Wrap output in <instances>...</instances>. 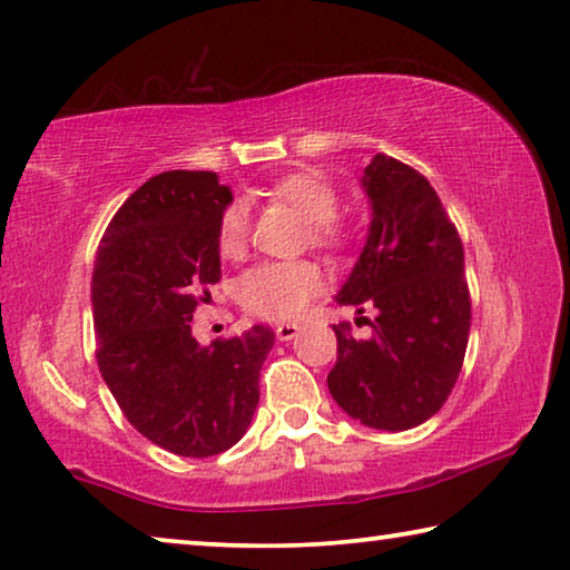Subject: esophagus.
Here are the masks:
<instances>
[{
	"label": "esophagus",
	"instance_id": "obj_1",
	"mask_svg": "<svg viewBox=\"0 0 570 570\" xmlns=\"http://www.w3.org/2000/svg\"><path fill=\"white\" fill-rule=\"evenodd\" d=\"M298 332H302V326L298 324H278L276 326V336L282 342H292Z\"/></svg>",
	"mask_w": 570,
	"mask_h": 570
}]
</instances>
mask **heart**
Wrapping results in <instances>:
<instances>
[{
	"instance_id": "b5f03b06",
	"label": "heart",
	"mask_w": 570,
	"mask_h": 570,
	"mask_svg": "<svg viewBox=\"0 0 570 570\" xmlns=\"http://www.w3.org/2000/svg\"><path fill=\"white\" fill-rule=\"evenodd\" d=\"M268 196L292 206L306 218L308 238L314 246L340 248L346 228L336 216L340 193L320 170L302 168L278 176L268 186ZM248 210L244 204H228L216 226V246L220 256L238 258L248 244ZM324 288V274L314 262H264L250 268L238 282V298L250 314L266 320H294Z\"/></svg>"
}]
</instances>
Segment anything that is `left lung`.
I'll use <instances>...</instances> for the list:
<instances>
[{"instance_id": "obj_1", "label": "left lung", "mask_w": 570, "mask_h": 570, "mask_svg": "<svg viewBox=\"0 0 570 570\" xmlns=\"http://www.w3.org/2000/svg\"><path fill=\"white\" fill-rule=\"evenodd\" d=\"M362 186L372 226L336 304L377 316L366 342L346 322L334 326L326 384L350 417L397 432L430 420L460 377L472 320L465 254L435 188L407 163L377 153Z\"/></svg>"}]
</instances>
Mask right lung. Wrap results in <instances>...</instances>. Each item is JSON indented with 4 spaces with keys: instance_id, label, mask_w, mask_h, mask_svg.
I'll return each instance as SVG.
<instances>
[{
    "instance_id": "obj_1",
    "label": "right lung",
    "mask_w": 570,
    "mask_h": 570,
    "mask_svg": "<svg viewBox=\"0 0 570 570\" xmlns=\"http://www.w3.org/2000/svg\"><path fill=\"white\" fill-rule=\"evenodd\" d=\"M234 200L210 170H168L125 200L92 272L95 356L142 438L180 458L218 455L244 438L258 404L272 326L200 346L193 312L220 278L216 226Z\"/></svg>"
}]
</instances>
